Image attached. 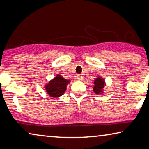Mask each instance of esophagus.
Segmentation results:
<instances>
[{
  "label": "esophagus",
  "instance_id": "1",
  "mask_svg": "<svg viewBox=\"0 0 149 149\" xmlns=\"http://www.w3.org/2000/svg\"><path fill=\"white\" fill-rule=\"evenodd\" d=\"M83 76H82L81 75H77V79L78 80V81H82L83 80Z\"/></svg>",
  "mask_w": 149,
  "mask_h": 149
}]
</instances>
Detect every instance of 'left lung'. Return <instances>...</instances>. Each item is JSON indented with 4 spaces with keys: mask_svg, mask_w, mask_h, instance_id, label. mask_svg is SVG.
Instances as JSON below:
<instances>
[{
    "mask_svg": "<svg viewBox=\"0 0 149 149\" xmlns=\"http://www.w3.org/2000/svg\"><path fill=\"white\" fill-rule=\"evenodd\" d=\"M94 86H93V91L94 93L97 94H101L103 93V88L105 86V81L101 77H97L94 80Z\"/></svg>",
    "mask_w": 149,
    "mask_h": 149,
    "instance_id": "8db88e82",
    "label": "left lung"
}]
</instances>
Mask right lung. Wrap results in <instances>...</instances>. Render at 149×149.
Masks as SVG:
<instances>
[{
    "label": "right lung",
    "instance_id": "1",
    "mask_svg": "<svg viewBox=\"0 0 149 149\" xmlns=\"http://www.w3.org/2000/svg\"><path fill=\"white\" fill-rule=\"evenodd\" d=\"M70 80L63 78L62 75L57 74L53 79L49 81L45 86L47 94L51 97L56 98L62 96L66 90V87Z\"/></svg>",
    "mask_w": 149,
    "mask_h": 149
}]
</instances>
